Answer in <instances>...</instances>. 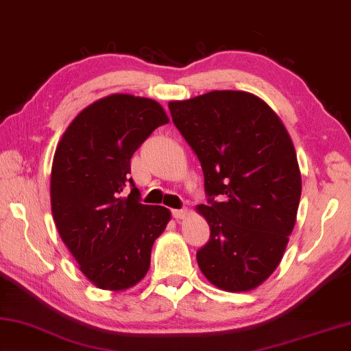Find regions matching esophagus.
I'll list each match as a JSON object with an SVG mask.
<instances>
[{"label": "esophagus", "mask_w": 351, "mask_h": 351, "mask_svg": "<svg viewBox=\"0 0 351 351\" xmlns=\"http://www.w3.org/2000/svg\"><path fill=\"white\" fill-rule=\"evenodd\" d=\"M186 214H188V211L185 210V208H183V210H172V216H174V219H177V220L183 219Z\"/></svg>", "instance_id": "1"}]
</instances>
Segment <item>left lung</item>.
<instances>
[{
    "instance_id": "left-lung-1",
    "label": "left lung",
    "mask_w": 351,
    "mask_h": 351,
    "mask_svg": "<svg viewBox=\"0 0 351 351\" xmlns=\"http://www.w3.org/2000/svg\"><path fill=\"white\" fill-rule=\"evenodd\" d=\"M172 121L202 165L210 241L197 251L206 279L248 291L269 278L296 222L302 180L296 151L265 101L213 90L168 104Z\"/></svg>"
}]
</instances>
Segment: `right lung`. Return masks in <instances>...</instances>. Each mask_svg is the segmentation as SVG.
Wrapping results in <instances>:
<instances>
[{"label": "right lung", "instance_id": "add662e5", "mask_svg": "<svg viewBox=\"0 0 351 351\" xmlns=\"http://www.w3.org/2000/svg\"><path fill=\"white\" fill-rule=\"evenodd\" d=\"M168 121L149 98L109 95L72 120L55 151V225L82 273L103 290H125L145 278L154 241L171 219L168 208L141 204L129 176L132 154Z\"/></svg>", "mask_w": 351, "mask_h": 351}]
</instances>
